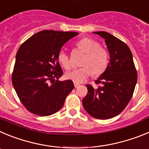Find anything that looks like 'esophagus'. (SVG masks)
<instances>
[{
  "mask_svg": "<svg viewBox=\"0 0 149 149\" xmlns=\"http://www.w3.org/2000/svg\"><path fill=\"white\" fill-rule=\"evenodd\" d=\"M74 87H76V88H77L79 86H80V84H78V83H74Z\"/></svg>",
  "mask_w": 149,
  "mask_h": 149,
  "instance_id": "esophagus-1",
  "label": "esophagus"
}]
</instances>
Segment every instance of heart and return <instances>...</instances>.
<instances>
[{"label":"heart","mask_w":149,"mask_h":149,"mask_svg":"<svg viewBox=\"0 0 149 149\" xmlns=\"http://www.w3.org/2000/svg\"><path fill=\"white\" fill-rule=\"evenodd\" d=\"M76 48L86 54L84 57L81 68H75L65 74V77L75 83H81L93 75L101 74L109 63V53L105 48L101 47L98 42L90 38H83L76 44ZM57 60L63 68L68 70L71 68L69 56L61 51L57 55Z\"/></svg>","instance_id":"b5f03b06"}]
</instances>
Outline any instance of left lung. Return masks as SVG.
Here are the masks:
<instances>
[{
	"mask_svg": "<svg viewBox=\"0 0 149 149\" xmlns=\"http://www.w3.org/2000/svg\"><path fill=\"white\" fill-rule=\"evenodd\" d=\"M104 39L110 54L106 70L95 82L101 86L86 85L88 93L83 99L84 109L95 119H107L125 108L134 93L137 74L128 46L109 33L93 32Z\"/></svg>",
	"mask_w": 149,
	"mask_h": 149,
	"instance_id": "8db88e82",
	"label": "left lung"
}]
</instances>
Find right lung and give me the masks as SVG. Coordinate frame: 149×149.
Wrapping results in <instances>:
<instances>
[{
  "mask_svg": "<svg viewBox=\"0 0 149 149\" xmlns=\"http://www.w3.org/2000/svg\"><path fill=\"white\" fill-rule=\"evenodd\" d=\"M78 34L42 30L29 38L18 50L12 82L30 113L48 116L63 107L74 84L71 80L55 81L63 75L57 55L63 45Z\"/></svg>",
  "mask_w": 149,
  "mask_h": 149,
  "instance_id": "1",
  "label": "right lung"
}]
</instances>
